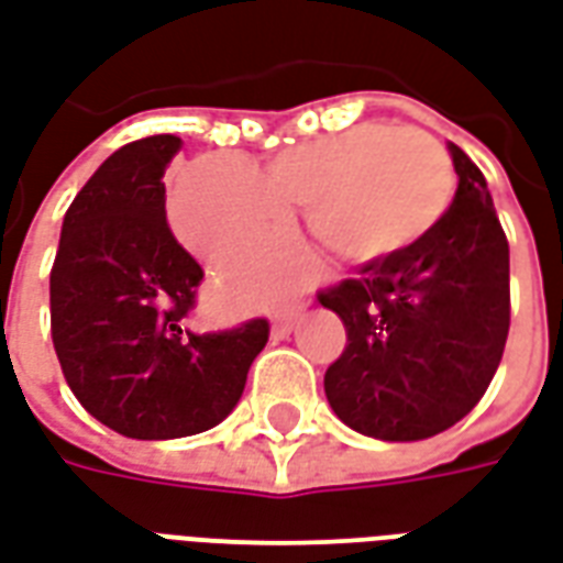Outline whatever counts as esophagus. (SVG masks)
Wrapping results in <instances>:
<instances>
[{"instance_id": "esophagus-1", "label": "esophagus", "mask_w": 563, "mask_h": 563, "mask_svg": "<svg viewBox=\"0 0 563 563\" xmlns=\"http://www.w3.org/2000/svg\"><path fill=\"white\" fill-rule=\"evenodd\" d=\"M292 325H295L292 313H277V317L271 319V338H274V341H283V338L292 331Z\"/></svg>"}]
</instances>
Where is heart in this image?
I'll return each mask as SVG.
<instances>
[{
    "mask_svg": "<svg viewBox=\"0 0 563 563\" xmlns=\"http://www.w3.org/2000/svg\"><path fill=\"white\" fill-rule=\"evenodd\" d=\"M452 196L446 147L416 126L365 123L277 150L262 168L244 156H205L172 186L177 238L208 265L277 246L305 210L310 238L338 262H374L413 244ZM241 301H265L262 271H232Z\"/></svg>",
    "mask_w": 563,
    "mask_h": 563,
    "instance_id": "1",
    "label": "heart"
}]
</instances>
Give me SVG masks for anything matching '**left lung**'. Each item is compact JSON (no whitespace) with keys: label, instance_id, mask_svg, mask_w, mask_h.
I'll list each match as a JSON object with an SVG mask.
<instances>
[{"label":"left lung","instance_id":"8db88e82","mask_svg":"<svg viewBox=\"0 0 563 563\" xmlns=\"http://www.w3.org/2000/svg\"><path fill=\"white\" fill-rule=\"evenodd\" d=\"M459 174L440 220L358 277L319 292L346 329L325 371L331 410L377 440H424L471 413L509 331V244L483 172L449 147Z\"/></svg>","mask_w":563,"mask_h":563}]
</instances>
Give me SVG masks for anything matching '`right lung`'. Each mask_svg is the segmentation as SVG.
Listing matches in <instances>:
<instances>
[{
	"instance_id": "right-lung-1",
	"label": "right lung",
	"mask_w": 563,
	"mask_h": 563,
	"mask_svg": "<svg viewBox=\"0 0 563 563\" xmlns=\"http://www.w3.org/2000/svg\"><path fill=\"white\" fill-rule=\"evenodd\" d=\"M177 135L111 153L63 220L51 268V334L68 389L135 440L201 434L232 413L268 319L225 331L189 325L205 271L165 220L162 174Z\"/></svg>"
}]
</instances>
